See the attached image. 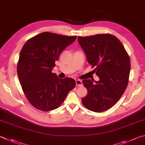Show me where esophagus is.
Masks as SVG:
<instances>
[{
	"label": "esophagus",
	"mask_w": 145,
	"mask_h": 145,
	"mask_svg": "<svg viewBox=\"0 0 145 145\" xmlns=\"http://www.w3.org/2000/svg\"><path fill=\"white\" fill-rule=\"evenodd\" d=\"M75 83H76V86H82V80H79V79H78V80H76V81H75Z\"/></svg>",
	"instance_id": "1"
}]
</instances>
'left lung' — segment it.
<instances>
[{"label":"left lung","instance_id":"1","mask_svg":"<svg viewBox=\"0 0 145 145\" xmlns=\"http://www.w3.org/2000/svg\"><path fill=\"white\" fill-rule=\"evenodd\" d=\"M78 43L99 81L83 80L88 94L82 99L86 108L94 112L110 109L119 100L127 88L131 62L123 44L109 33L78 37Z\"/></svg>","mask_w":145,"mask_h":145}]
</instances>
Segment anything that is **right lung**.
<instances>
[{
	"mask_svg": "<svg viewBox=\"0 0 145 145\" xmlns=\"http://www.w3.org/2000/svg\"><path fill=\"white\" fill-rule=\"evenodd\" d=\"M76 39L46 31L30 39L22 47L18 76L25 96L35 108L43 112L57 108L75 87L74 79L59 78L52 70L63 50Z\"/></svg>",
	"mask_w": 145,
	"mask_h": 145,
	"instance_id": "obj_1",
	"label": "right lung"
}]
</instances>
